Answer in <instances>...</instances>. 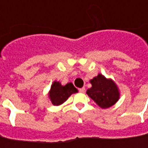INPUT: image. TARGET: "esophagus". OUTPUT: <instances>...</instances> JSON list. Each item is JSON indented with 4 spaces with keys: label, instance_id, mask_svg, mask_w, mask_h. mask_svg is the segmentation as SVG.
Returning a JSON list of instances; mask_svg holds the SVG:
<instances>
[{
    "label": "esophagus",
    "instance_id": "34e87169",
    "mask_svg": "<svg viewBox=\"0 0 148 148\" xmlns=\"http://www.w3.org/2000/svg\"><path fill=\"white\" fill-rule=\"evenodd\" d=\"M79 91H80V92H85V88L84 87L81 88H80V89H79Z\"/></svg>",
    "mask_w": 148,
    "mask_h": 148
}]
</instances>
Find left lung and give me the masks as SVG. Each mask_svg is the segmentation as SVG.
<instances>
[{"label": "left lung", "mask_w": 148, "mask_h": 148, "mask_svg": "<svg viewBox=\"0 0 148 148\" xmlns=\"http://www.w3.org/2000/svg\"><path fill=\"white\" fill-rule=\"evenodd\" d=\"M90 83L92 87L88 89L86 93L101 108L107 109L119 101L120 97L119 88L113 80L98 74L90 80Z\"/></svg>", "instance_id": "8db88e82"}]
</instances>
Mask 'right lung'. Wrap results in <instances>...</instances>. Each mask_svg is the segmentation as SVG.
I'll list each match as a JSON object with an SVG mask.
<instances>
[{
  "label": "right lung",
  "mask_w": 148,
  "mask_h": 148,
  "mask_svg": "<svg viewBox=\"0 0 148 148\" xmlns=\"http://www.w3.org/2000/svg\"><path fill=\"white\" fill-rule=\"evenodd\" d=\"M78 90L72 83H68L66 85L62 84L58 81H54L49 92V98L54 106H60L66 101L70 96L77 92Z\"/></svg>",
  "instance_id": "add662e5"
}]
</instances>
